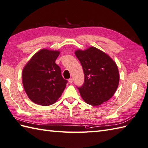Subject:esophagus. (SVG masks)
Listing matches in <instances>:
<instances>
[{
	"label": "esophagus",
	"mask_w": 148,
	"mask_h": 148,
	"mask_svg": "<svg viewBox=\"0 0 148 148\" xmlns=\"http://www.w3.org/2000/svg\"><path fill=\"white\" fill-rule=\"evenodd\" d=\"M73 78H70V79L68 80V82H69V83H70V84H71L72 82H73Z\"/></svg>",
	"instance_id": "1"
}]
</instances>
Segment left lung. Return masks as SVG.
I'll use <instances>...</instances> for the list:
<instances>
[{
    "mask_svg": "<svg viewBox=\"0 0 148 148\" xmlns=\"http://www.w3.org/2000/svg\"><path fill=\"white\" fill-rule=\"evenodd\" d=\"M75 53L84 73V83L78 87L84 101L96 106L108 101L119 85V74L116 63L108 54L94 47L75 50Z\"/></svg>",
    "mask_w": 148,
    "mask_h": 148,
    "instance_id": "left-lung-1",
    "label": "left lung"
}]
</instances>
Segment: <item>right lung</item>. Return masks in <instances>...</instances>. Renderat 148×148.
I'll list each match as a JSON object with an SVG mask.
<instances>
[{
    "label": "right lung",
    "instance_id": "1",
    "mask_svg": "<svg viewBox=\"0 0 148 148\" xmlns=\"http://www.w3.org/2000/svg\"><path fill=\"white\" fill-rule=\"evenodd\" d=\"M60 51L41 49L36 52L22 71L23 88L34 103L49 106L55 103L62 95L68 81L61 75L56 60Z\"/></svg>",
    "mask_w": 148,
    "mask_h": 148
}]
</instances>
